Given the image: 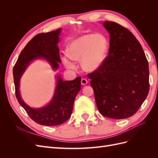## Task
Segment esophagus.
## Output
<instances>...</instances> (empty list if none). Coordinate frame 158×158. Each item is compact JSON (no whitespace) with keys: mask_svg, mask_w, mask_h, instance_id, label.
<instances>
[{"mask_svg":"<svg viewBox=\"0 0 158 158\" xmlns=\"http://www.w3.org/2000/svg\"><path fill=\"white\" fill-rule=\"evenodd\" d=\"M88 83V81L85 78H82L81 80V84L82 85H86Z\"/></svg>","mask_w":158,"mask_h":158,"instance_id":"obj_1","label":"esophagus"}]
</instances>
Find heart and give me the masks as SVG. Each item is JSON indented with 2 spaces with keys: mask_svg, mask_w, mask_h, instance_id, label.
<instances>
[{
  "mask_svg": "<svg viewBox=\"0 0 158 158\" xmlns=\"http://www.w3.org/2000/svg\"><path fill=\"white\" fill-rule=\"evenodd\" d=\"M109 43L102 33L85 34L71 41L67 47V53L62 57L67 69H74V60H81V66L88 72L98 69L106 59Z\"/></svg>",
  "mask_w": 158,
  "mask_h": 158,
  "instance_id": "b5f03b06",
  "label": "heart"
}]
</instances>
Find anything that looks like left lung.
<instances>
[{
  "instance_id": "left-lung-1",
  "label": "left lung",
  "mask_w": 158,
  "mask_h": 158,
  "mask_svg": "<svg viewBox=\"0 0 158 158\" xmlns=\"http://www.w3.org/2000/svg\"><path fill=\"white\" fill-rule=\"evenodd\" d=\"M103 26L110 34L109 54L88 77L99 113L126 118L138 111L148 94V62L139 41L128 29L109 21Z\"/></svg>"
}]
</instances>
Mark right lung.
<instances>
[{
  "label": "right lung",
  "mask_w": 158,
  "mask_h": 158,
  "mask_svg": "<svg viewBox=\"0 0 158 158\" xmlns=\"http://www.w3.org/2000/svg\"><path fill=\"white\" fill-rule=\"evenodd\" d=\"M61 28L48 33H39L27 43L22 51L13 68L15 94L19 103L28 115L37 124L45 126H56L66 122L73 112L74 99L81 88V77L73 80L64 81L56 76V85L51 101L47 106L35 109L23 101L20 94V81L22 74L33 60L44 59L51 64L52 69H59L61 63L59 42Z\"/></svg>",
  "instance_id": "obj_1"
}]
</instances>
